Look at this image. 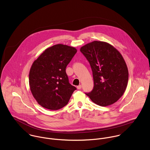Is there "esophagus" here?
<instances>
[{
    "instance_id": "34e87169",
    "label": "esophagus",
    "mask_w": 150,
    "mask_h": 150,
    "mask_svg": "<svg viewBox=\"0 0 150 150\" xmlns=\"http://www.w3.org/2000/svg\"><path fill=\"white\" fill-rule=\"evenodd\" d=\"M81 88H82V85H79V86H77V89H81Z\"/></svg>"
}]
</instances>
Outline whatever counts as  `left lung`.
Returning a JSON list of instances; mask_svg holds the SVG:
<instances>
[{
  "mask_svg": "<svg viewBox=\"0 0 150 150\" xmlns=\"http://www.w3.org/2000/svg\"><path fill=\"white\" fill-rule=\"evenodd\" d=\"M90 64L94 87L85 94L96 104L105 107L115 103L126 90L129 73L120 52L111 45L94 41L80 49Z\"/></svg>",
  "mask_w": 150,
  "mask_h": 150,
  "instance_id": "8db88e82",
  "label": "left lung"
}]
</instances>
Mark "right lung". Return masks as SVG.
<instances>
[{
  "label": "right lung",
  "mask_w": 150,
  "mask_h": 150,
  "mask_svg": "<svg viewBox=\"0 0 150 150\" xmlns=\"http://www.w3.org/2000/svg\"><path fill=\"white\" fill-rule=\"evenodd\" d=\"M75 48L61 44L46 50L35 60L29 74L30 89L43 107L57 110L65 106L76 88L69 82L65 69Z\"/></svg>",
  "instance_id": "obj_1"
}]
</instances>
